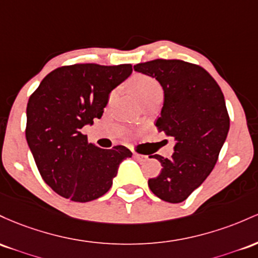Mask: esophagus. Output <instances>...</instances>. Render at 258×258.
<instances>
[{
  "mask_svg": "<svg viewBox=\"0 0 258 258\" xmlns=\"http://www.w3.org/2000/svg\"><path fill=\"white\" fill-rule=\"evenodd\" d=\"M134 158L137 160L138 162H145L149 160V157L145 155H139V153H134Z\"/></svg>",
  "mask_w": 258,
  "mask_h": 258,
  "instance_id": "1",
  "label": "esophagus"
}]
</instances>
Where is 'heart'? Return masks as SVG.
Instances as JSON below:
<instances>
[{
  "mask_svg": "<svg viewBox=\"0 0 258 258\" xmlns=\"http://www.w3.org/2000/svg\"><path fill=\"white\" fill-rule=\"evenodd\" d=\"M130 89L140 102L149 98L162 96V88L157 80L147 75H138L130 83Z\"/></svg>",
  "mask_w": 258,
  "mask_h": 258,
  "instance_id": "obj_1",
  "label": "heart"
}]
</instances>
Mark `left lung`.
<instances>
[{
	"label": "left lung",
	"mask_w": 258,
	"mask_h": 258,
	"mask_svg": "<svg viewBox=\"0 0 258 258\" xmlns=\"http://www.w3.org/2000/svg\"><path fill=\"white\" fill-rule=\"evenodd\" d=\"M134 71L161 84L164 101L156 126L175 140L172 157L152 156L162 170L149 186L163 201L179 204L206 180L218 160L229 132L224 96L208 72L180 59L139 63Z\"/></svg>",
	"instance_id": "left-lung-1"
}]
</instances>
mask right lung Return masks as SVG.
Wrapping results in <instances>:
<instances>
[{"instance_id":"1","label":"right lung","mask_w":258,"mask_h":258,"mask_svg":"<svg viewBox=\"0 0 258 258\" xmlns=\"http://www.w3.org/2000/svg\"><path fill=\"white\" fill-rule=\"evenodd\" d=\"M132 64L64 66L46 75L29 98L25 137L45 183L63 198L89 202L112 186L125 146L106 150L82 129L102 117L111 91L132 74Z\"/></svg>"}]
</instances>
